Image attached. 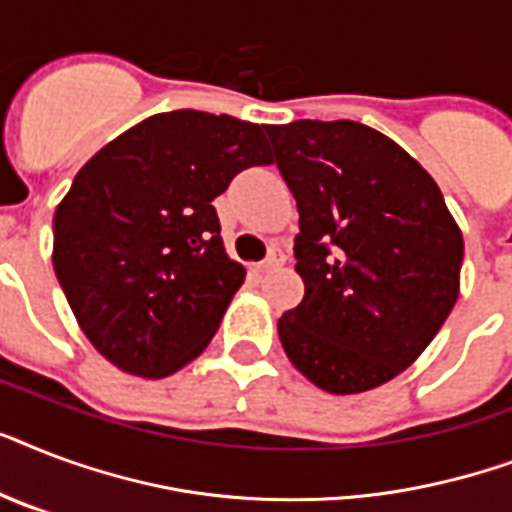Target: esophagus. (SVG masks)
<instances>
[{
  "mask_svg": "<svg viewBox=\"0 0 512 512\" xmlns=\"http://www.w3.org/2000/svg\"><path fill=\"white\" fill-rule=\"evenodd\" d=\"M284 263V255H281V249H273L271 255L265 257L263 263L255 265L257 273H265V271H273V268H279V265Z\"/></svg>",
  "mask_w": 512,
  "mask_h": 512,
  "instance_id": "obj_1",
  "label": "esophagus"
}]
</instances>
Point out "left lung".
Segmentation results:
<instances>
[{
  "instance_id": "1",
  "label": "left lung",
  "mask_w": 512,
  "mask_h": 512,
  "mask_svg": "<svg viewBox=\"0 0 512 512\" xmlns=\"http://www.w3.org/2000/svg\"><path fill=\"white\" fill-rule=\"evenodd\" d=\"M265 132L300 212L305 295L279 319L281 348L327 393L380 388L420 358L460 297V225L422 164L366 124Z\"/></svg>"
}]
</instances>
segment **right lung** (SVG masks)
<instances>
[{
    "instance_id": "add662e5",
    "label": "right lung",
    "mask_w": 512,
    "mask_h": 512,
    "mask_svg": "<svg viewBox=\"0 0 512 512\" xmlns=\"http://www.w3.org/2000/svg\"><path fill=\"white\" fill-rule=\"evenodd\" d=\"M260 164V124L185 108L148 116L76 172L52 220V268L116 369L162 380L215 337L247 271L225 252L212 201Z\"/></svg>"
}]
</instances>
